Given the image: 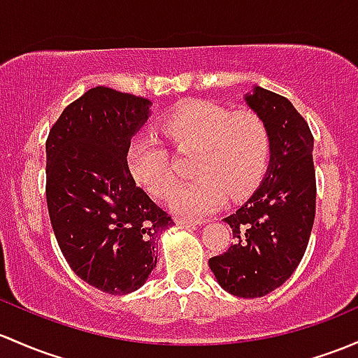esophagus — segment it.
Instances as JSON below:
<instances>
[{
    "label": "esophagus",
    "instance_id": "34e87169",
    "mask_svg": "<svg viewBox=\"0 0 358 358\" xmlns=\"http://www.w3.org/2000/svg\"><path fill=\"white\" fill-rule=\"evenodd\" d=\"M175 221L178 224H183V227H195V224H199V223H202L201 220H192V217H185V216H176L175 217Z\"/></svg>",
    "mask_w": 358,
    "mask_h": 358
}]
</instances>
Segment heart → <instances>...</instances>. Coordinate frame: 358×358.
I'll list each match as a JSON object with an SVG mask.
<instances>
[{"label":"heart","mask_w":358,"mask_h":358,"mask_svg":"<svg viewBox=\"0 0 358 358\" xmlns=\"http://www.w3.org/2000/svg\"><path fill=\"white\" fill-rule=\"evenodd\" d=\"M161 130L176 149H197L192 171L197 178L175 190L171 208L202 217L221 208L229 195L245 197L261 183L271 157V134L254 111L233 113L210 101H185L161 120ZM130 175L148 194L166 199L175 175L166 148L137 135L127 148Z\"/></svg>","instance_id":"1"}]
</instances>
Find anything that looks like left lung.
Instances as JSON below:
<instances>
[{
    "label": "left lung",
    "instance_id": "1",
    "mask_svg": "<svg viewBox=\"0 0 358 358\" xmlns=\"http://www.w3.org/2000/svg\"><path fill=\"white\" fill-rule=\"evenodd\" d=\"M247 104L271 134L264 180L224 221L235 243L209 259L217 283L242 299H257L285 283L302 261L315 216L314 137L287 97L255 85Z\"/></svg>",
    "mask_w": 358,
    "mask_h": 358
}]
</instances>
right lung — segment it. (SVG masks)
I'll list each match as a JSON object with an SVG mask.
<instances>
[{
	"mask_svg": "<svg viewBox=\"0 0 358 358\" xmlns=\"http://www.w3.org/2000/svg\"><path fill=\"white\" fill-rule=\"evenodd\" d=\"M150 103L97 85L75 99L46 141V201L63 257L80 280L127 295L156 268L161 231L175 221L127 166V148Z\"/></svg>",
	"mask_w": 358,
	"mask_h": 358,
	"instance_id": "right-lung-1",
	"label": "right lung"
}]
</instances>
